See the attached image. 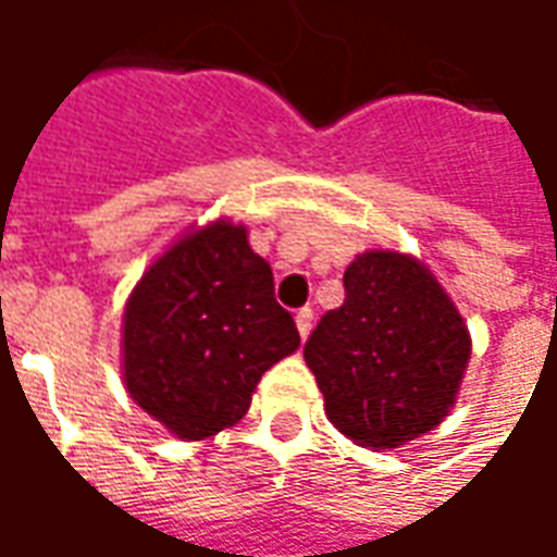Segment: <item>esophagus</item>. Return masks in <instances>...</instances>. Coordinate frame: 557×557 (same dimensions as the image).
I'll list each match as a JSON object with an SVG mask.
<instances>
[{"mask_svg": "<svg viewBox=\"0 0 557 557\" xmlns=\"http://www.w3.org/2000/svg\"><path fill=\"white\" fill-rule=\"evenodd\" d=\"M312 318H315V312H312L309 306L297 312V330H300L302 339H306V336H309V330H312Z\"/></svg>", "mask_w": 557, "mask_h": 557, "instance_id": "34e87169", "label": "esophagus"}]
</instances>
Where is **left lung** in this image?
I'll return each instance as SVG.
<instances>
[{"mask_svg": "<svg viewBox=\"0 0 557 557\" xmlns=\"http://www.w3.org/2000/svg\"><path fill=\"white\" fill-rule=\"evenodd\" d=\"M343 285L345 302L318 321L302 358L348 440L397 448L446 418L470 336L455 302L412 257L367 251Z\"/></svg>", "mask_w": 557, "mask_h": 557, "instance_id": "1", "label": "left lung"}]
</instances>
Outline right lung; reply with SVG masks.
Masks as SVG:
<instances>
[{
  "label": "right lung",
  "instance_id": "right-lung-1",
  "mask_svg": "<svg viewBox=\"0 0 557 557\" xmlns=\"http://www.w3.org/2000/svg\"><path fill=\"white\" fill-rule=\"evenodd\" d=\"M300 333L275 302L272 270L245 227L214 221L141 275L124 312L129 397L182 440L236 424L272 363Z\"/></svg>",
  "mask_w": 557,
  "mask_h": 557
}]
</instances>
